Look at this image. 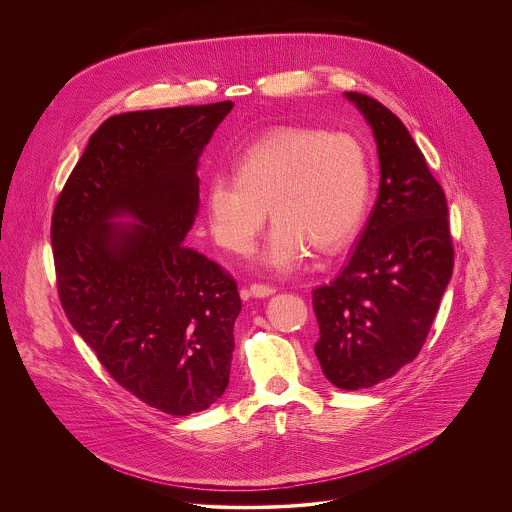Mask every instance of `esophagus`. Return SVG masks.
<instances>
[{"instance_id":"1","label":"esophagus","mask_w":512,"mask_h":512,"mask_svg":"<svg viewBox=\"0 0 512 512\" xmlns=\"http://www.w3.org/2000/svg\"><path fill=\"white\" fill-rule=\"evenodd\" d=\"M250 293H252L254 297H268V295L276 293V288H274V286H268V284H252V286H250Z\"/></svg>"}]
</instances>
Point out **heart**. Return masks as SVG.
<instances>
[{"mask_svg":"<svg viewBox=\"0 0 512 512\" xmlns=\"http://www.w3.org/2000/svg\"><path fill=\"white\" fill-rule=\"evenodd\" d=\"M368 199L363 144L317 128H276L238 155L236 173L219 171L207 183L211 234L228 252H250L270 211L260 258L276 272L295 270L311 248L329 254L349 244Z\"/></svg>","mask_w":512,"mask_h":512,"instance_id":"heart-1","label":"heart"}]
</instances>
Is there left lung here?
<instances>
[{
  "mask_svg": "<svg viewBox=\"0 0 512 512\" xmlns=\"http://www.w3.org/2000/svg\"><path fill=\"white\" fill-rule=\"evenodd\" d=\"M347 98L374 132L380 189L339 276L311 299L323 374L343 390H359L422 351L453 272V238L445 193L400 118L361 92Z\"/></svg>",
  "mask_w": 512,
  "mask_h": 512,
  "instance_id": "obj_1",
  "label": "left lung"
}]
</instances>
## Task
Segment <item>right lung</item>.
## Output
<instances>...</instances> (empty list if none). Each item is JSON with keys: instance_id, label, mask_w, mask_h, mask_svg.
<instances>
[{"instance_id": "right-lung-1", "label": "right lung", "mask_w": 512, "mask_h": 512, "mask_svg": "<svg viewBox=\"0 0 512 512\" xmlns=\"http://www.w3.org/2000/svg\"><path fill=\"white\" fill-rule=\"evenodd\" d=\"M232 102L126 112L88 140L51 219L61 305L100 365L171 416L228 386L234 278L185 248L199 207L197 159ZM132 214L142 225L109 224Z\"/></svg>"}]
</instances>
